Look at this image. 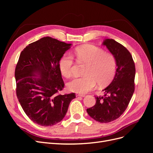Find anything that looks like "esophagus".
Segmentation results:
<instances>
[{
	"mask_svg": "<svg viewBox=\"0 0 153 153\" xmlns=\"http://www.w3.org/2000/svg\"><path fill=\"white\" fill-rule=\"evenodd\" d=\"M76 96H80V97H84V94H76Z\"/></svg>",
	"mask_w": 153,
	"mask_h": 153,
	"instance_id": "obj_1",
	"label": "esophagus"
}]
</instances>
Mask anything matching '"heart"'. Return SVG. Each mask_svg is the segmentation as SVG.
Listing matches in <instances>:
<instances>
[{
    "label": "heart",
    "instance_id": "1",
    "mask_svg": "<svg viewBox=\"0 0 153 153\" xmlns=\"http://www.w3.org/2000/svg\"><path fill=\"white\" fill-rule=\"evenodd\" d=\"M75 53L77 62L85 65L84 76L77 78L68 84V89L79 94H85L94 89L98 84L104 86L112 81L116 71V60L114 55L92 45H85L77 47ZM76 64L74 58L69 53L64 54L60 59L59 68L62 75L70 78L75 74Z\"/></svg>",
    "mask_w": 153,
    "mask_h": 153
}]
</instances>
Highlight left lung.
<instances>
[{
	"instance_id": "left-lung-1",
	"label": "left lung",
	"mask_w": 153,
	"mask_h": 153,
	"mask_svg": "<svg viewBox=\"0 0 153 153\" xmlns=\"http://www.w3.org/2000/svg\"><path fill=\"white\" fill-rule=\"evenodd\" d=\"M116 60L117 69L103 96H95L96 104L87 112L95 121L107 123L118 119L127 108L135 91V66L132 55L123 45L112 39L103 43Z\"/></svg>"
}]
</instances>
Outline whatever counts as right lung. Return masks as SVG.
<instances>
[{
  "label": "right lung",
  "instance_id": "add662e5",
  "mask_svg": "<svg viewBox=\"0 0 153 153\" xmlns=\"http://www.w3.org/2000/svg\"><path fill=\"white\" fill-rule=\"evenodd\" d=\"M71 45L44 37L29 44L20 55L15 72L17 98L29 118L41 126L61 121L76 98L74 92L59 94L64 87L59 61Z\"/></svg>",
  "mask_w": 153,
  "mask_h": 153
}]
</instances>
